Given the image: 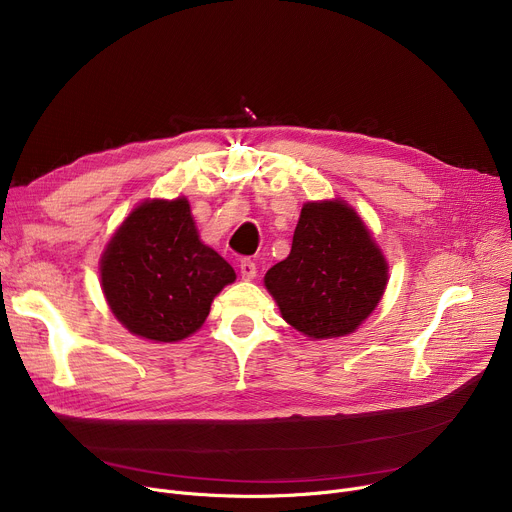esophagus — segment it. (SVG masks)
<instances>
[{"label":"esophagus","instance_id":"34e87169","mask_svg":"<svg viewBox=\"0 0 512 512\" xmlns=\"http://www.w3.org/2000/svg\"><path fill=\"white\" fill-rule=\"evenodd\" d=\"M240 274H242L244 281H252L256 277V262L250 260V258H244L240 262Z\"/></svg>","mask_w":512,"mask_h":512}]
</instances>
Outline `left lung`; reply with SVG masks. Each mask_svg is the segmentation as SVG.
<instances>
[{
  "label": "left lung",
  "mask_w": 512,
  "mask_h": 512,
  "mask_svg": "<svg viewBox=\"0 0 512 512\" xmlns=\"http://www.w3.org/2000/svg\"><path fill=\"white\" fill-rule=\"evenodd\" d=\"M287 324L309 338L355 332L377 307L387 262L369 229L344 201L305 203L291 254L264 277Z\"/></svg>",
  "instance_id": "left-lung-1"
}]
</instances>
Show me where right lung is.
Here are the masks:
<instances>
[{"label":"right lung","mask_w":512,"mask_h":512,"mask_svg":"<svg viewBox=\"0 0 512 512\" xmlns=\"http://www.w3.org/2000/svg\"><path fill=\"white\" fill-rule=\"evenodd\" d=\"M110 311L131 334L178 342L199 330L235 272L196 231L190 205L141 203L110 238L100 262Z\"/></svg>","instance_id":"right-lung-1"}]
</instances>
